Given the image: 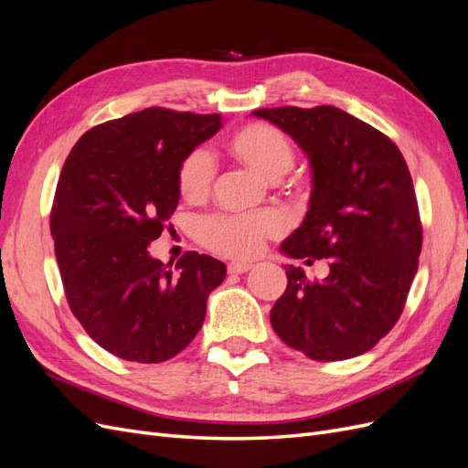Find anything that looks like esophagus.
Wrapping results in <instances>:
<instances>
[{
  "label": "esophagus",
  "instance_id": "34e87169",
  "mask_svg": "<svg viewBox=\"0 0 468 468\" xmlns=\"http://www.w3.org/2000/svg\"><path fill=\"white\" fill-rule=\"evenodd\" d=\"M250 269H251V263H248V261H232V263L229 265V273L239 275V273L250 271Z\"/></svg>",
  "mask_w": 468,
  "mask_h": 468
}]
</instances>
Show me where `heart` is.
<instances>
[{"label": "heart", "mask_w": 468, "mask_h": 468, "mask_svg": "<svg viewBox=\"0 0 468 468\" xmlns=\"http://www.w3.org/2000/svg\"><path fill=\"white\" fill-rule=\"evenodd\" d=\"M226 152L265 179H281L294 164V146L289 136L267 122L239 126L229 140ZM177 191L187 203L205 201L215 183V162L205 148H193L177 165ZM285 230V220L275 210L250 215H212L199 222L205 248L229 258H251L267 238Z\"/></svg>", "instance_id": "b5f03b06"}]
</instances>
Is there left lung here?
Listing matches in <instances>:
<instances>
[{"label":"left lung","mask_w":468,"mask_h":468,"mask_svg":"<svg viewBox=\"0 0 468 468\" xmlns=\"http://www.w3.org/2000/svg\"><path fill=\"white\" fill-rule=\"evenodd\" d=\"M253 115L291 134L313 165L306 218L281 250L330 265L324 281L287 267V289L269 314L273 330L314 361L357 357L399 322L418 271L421 220L404 155L387 134L332 105Z\"/></svg>","instance_id":"1"}]
</instances>
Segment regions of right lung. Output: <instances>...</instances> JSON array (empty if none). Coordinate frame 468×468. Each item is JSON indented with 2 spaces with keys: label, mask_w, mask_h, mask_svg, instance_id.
Listing matches in <instances>:
<instances>
[{
  "label": "right lung",
  "mask_w": 468,
  "mask_h": 468,
  "mask_svg": "<svg viewBox=\"0 0 468 468\" xmlns=\"http://www.w3.org/2000/svg\"><path fill=\"white\" fill-rule=\"evenodd\" d=\"M220 129V115L148 107L93 126L68 154L50 232L72 314L112 356L162 363L201 330L226 265L186 251L164 265L148 253L179 201L183 155Z\"/></svg>",
  "instance_id": "obj_1"
}]
</instances>
